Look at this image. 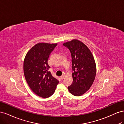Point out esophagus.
<instances>
[{
    "instance_id": "34e87169",
    "label": "esophagus",
    "mask_w": 124,
    "mask_h": 124,
    "mask_svg": "<svg viewBox=\"0 0 124 124\" xmlns=\"http://www.w3.org/2000/svg\"><path fill=\"white\" fill-rule=\"evenodd\" d=\"M65 74H63V75H62V77H61V79H62V80H63V78H64V77H65Z\"/></svg>"
}]
</instances>
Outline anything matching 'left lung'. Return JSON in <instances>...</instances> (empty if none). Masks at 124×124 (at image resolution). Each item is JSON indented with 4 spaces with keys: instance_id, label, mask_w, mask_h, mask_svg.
<instances>
[{
    "instance_id": "8db88e82",
    "label": "left lung",
    "mask_w": 124,
    "mask_h": 124,
    "mask_svg": "<svg viewBox=\"0 0 124 124\" xmlns=\"http://www.w3.org/2000/svg\"><path fill=\"white\" fill-rule=\"evenodd\" d=\"M69 48L72 57L73 82L68 86L69 92L75 96L83 95L91 88L96 74V65L91 51L77 39L63 43Z\"/></svg>"
}]
</instances>
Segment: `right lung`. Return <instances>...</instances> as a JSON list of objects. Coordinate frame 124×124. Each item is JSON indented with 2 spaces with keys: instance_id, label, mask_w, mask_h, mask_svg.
<instances>
[{
  "instance_id": "right-lung-1",
  "label": "right lung",
  "mask_w": 124,
  "mask_h": 124,
  "mask_svg": "<svg viewBox=\"0 0 124 124\" xmlns=\"http://www.w3.org/2000/svg\"><path fill=\"white\" fill-rule=\"evenodd\" d=\"M57 43H38L26 54L23 69L26 82L33 93L46 98L55 92L59 81L48 71L47 63L49 55Z\"/></svg>"
}]
</instances>
